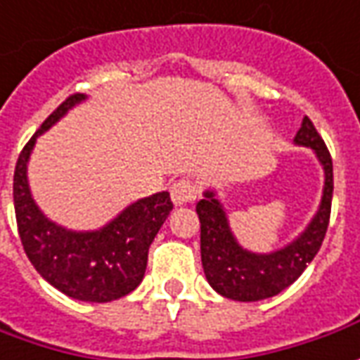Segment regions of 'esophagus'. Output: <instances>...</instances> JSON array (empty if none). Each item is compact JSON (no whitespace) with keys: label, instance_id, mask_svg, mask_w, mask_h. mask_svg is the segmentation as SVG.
Returning a JSON list of instances; mask_svg holds the SVG:
<instances>
[{"label":"esophagus","instance_id":"1","mask_svg":"<svg viewBox=\"0 0 360 360\" xmlns=\"http://www.w3.org/2000/svg\"><path fill=\"white\" fill-rule=\"evenodd\" d=\"M169 191H171V200H173V205H175V207L189 205V202H193V200L197 199V195H199L197 185L189 179L175 181V183L171 185Z\"/></svg>","mask_w":360,"mask_h":360}]
</instances>
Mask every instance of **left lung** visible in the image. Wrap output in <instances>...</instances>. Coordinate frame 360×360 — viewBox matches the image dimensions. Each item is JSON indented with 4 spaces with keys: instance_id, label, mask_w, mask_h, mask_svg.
<instances>
[{
    "instance_id": "1",
    "label": "left lung",
    "mask_w": 360,
    "mask_h": 360,
    "mask_svg": "<svg viewBox=\"0 0 360 360\" xmlns=\"http://www.w3.org/2000/svg\"><path fill=\"white\" fill-rule=\"evenodd\" d=\"M293 141L297 146L314 149L319 163L323 165L325 187L321 205L311 222L288 246L270 254L244 250L231 232L226 212L214 191H205V197L197 202L202 270L212 290L229 300L258 302L278 295L302 276L307 264L314 260L321 248L331 217L333 161L314 122L307 116L303 118L302 128L295 134Z\"/></svg>"
}]
</instances>
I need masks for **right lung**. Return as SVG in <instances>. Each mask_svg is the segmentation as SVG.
<instances>
[{"instance_id":"add662e5","label":"right lung","mask_w":360,"mask_h":360,"mask_svg":"<svg viewBox=\"0 0 360 360\" xmlns=\"http://www.w3.org/2000/svg\"><path fill=\"white\" fill-rule=\"evenodd\" d=\"M84 94H72L41 124L19 153L13 175V202L19 238L27 258L53 288L72 300L106 303L138 288L148 250L173 209L167 191L131 202L100 231H67L39 211L27 183V161L37 138L57 124Z\"/></svg>"}]
</instances>
